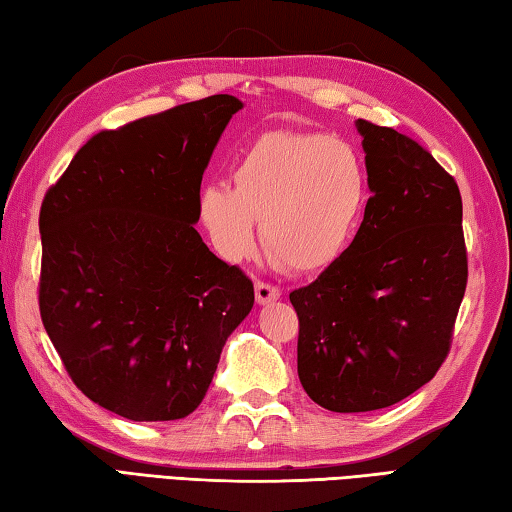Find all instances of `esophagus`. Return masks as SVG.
Instances as JSON below:
<instances>
[{
	"instance_id": "1",
	"label": "esophagus",
	"mask_w": 512,
	"mask_h": 512,
	"mask_svg": "<svg viewBox=\"0 0 512 512\" xmlns=\"http://www.w3.org/2000/svg\"><path fill=\"white\" fill-rule=\"evenodd\" d=\"M281 287H276L272 283H265V281H256V301L260 305H267L276 301V298H281Z\"/></svg>"
}]
</instances>
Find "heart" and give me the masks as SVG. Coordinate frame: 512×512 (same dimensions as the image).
Masks as SVG:
<instances>
[{"label": "heart", "instance_id": "heart-1", "mask_svg": "<svg viewBox=\"0 0 512 512\" xmlns=\"http://www.w3.org/2000/svg\"><path fill=\"white\" fill-rule=\"evenodd\" d=\"M368 205L370 173L359 151L323 133H265L231 171V187L200 194L202 223L220 254H254L258 218L267 254L292 272L332 265Z\"/></svg>", "mask_w": 512, "mask_h": 512}]
</instances>
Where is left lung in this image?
Returning <instances> with one entry per match:
<instances>
[{"mask_svg":"<svg viewBox=\"0 0 512 512\" xmlns=\"http://www.w3.org/2000/svg\"><path fill=\"white\" fill-rule=\"evenodd\" d=\"M370 205L352 245L289 294L298 379L332 412L394 406L446 361L468 283L457 180L417 140L356 122Z\"/></svg>","mask_w":512,"mask_h":512,"instance_id":"obj_1","label":"left lung"}]
</instances>
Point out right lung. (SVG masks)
Listing matches in <instances>:
<instances>
[{
  "label": "right lung",
  "instance_id": "add662e5",
  "mask_svg": "<svg viewBox=\"0 0 512 512\" xmlns=\"http://www.w3.org/2000/svg\"><path fill=\"white\" fill-rule=\"evenodd\" d=\"M243 102L209 95L104 129L42 200L37 301L64 370L131 421L194 412L254 283L209 252L200 182Z\"/></svg>",
  "mask_w": 512,
  "mask_h": 512
}]
</instances>
